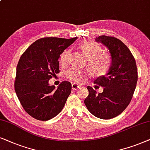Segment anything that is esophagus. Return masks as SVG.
<instances>
[{"label": "esophagus", "mask_w": 150, "mask_h": 150, "mask_svg": "<svg viewBox=\"0 0 150 150\" xmlns=\"http://www.w3.org/2000/svg\"><path fill=\"white\" fill-rule=\"evenodd\" d=\"M72 88L73 90H77L78 88H80V86L77 84V83H72Z\"/></svg>", "instance_id": "1"}]
</instances>
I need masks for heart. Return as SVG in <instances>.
I'll return each instance as SVG.
<instances>
[{
    "label": "heart",
    "instance_id": "heart-1",
    "mask_svg": "<svg viewBox=\"0 0 150 150\" xmlns=\"http://www.w3.org/2000/svg\"><path fill=\"white\" fill-rule=\"evenodd\" d=\"M79 49L88 57V65L91 71L95 75H101L108 69L110 58L109 55L102 51V48L98 44L91 41H83L79 45ZM71 50L66 49L59 57V63L66 66L69 62ZM86 75V72L77 68H72L66 73V77L75 82H80Z\"/></svg>",
    "mask_w": 150,
    "mask_h": 150
}]
</instances>
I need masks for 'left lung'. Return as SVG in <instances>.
I'll list each match as a JSON object with an SVG mask.
<instances>
[{
  "label": "left lung",
  "instance_id": "obj_1",
  "mask_svg": "<svg viewBox=\"0 0 150 150\" xmlns=\"http://www.w3.org/2000/svg\"><path fill=\"white\" fill-rule=\"evenodd\" d=\"M95 41L109 50L111 64L107 73L94 81L103 88L102 93H97L88 86V96L84 103L97 118L112 119L126 108L132 98L138 79L137 64L130 51L120 40L101 35L96 38Z\"/></svg>",
  "mask_w": 150,
  "mask_h": 150
}]
</instances>
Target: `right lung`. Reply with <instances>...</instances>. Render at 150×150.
<instances>
[{"label":"right lung","instance_id":"1","mask_svg":"<svg viewBox=\"0 0 150 150\" xmlns=\"http://www.w3.org/2000/svg\"><path fill=\"white\" fill-rule=\"evenodd\" d=\"M77 38H44L33 42L21 55L16 67L15 91L30 116L49 120L62 111L71 93V83L62 81L55 88L49 79L59 73L62 53Z\"/></svg>","mask_w":150,"mask_h":150}]
</instances>
